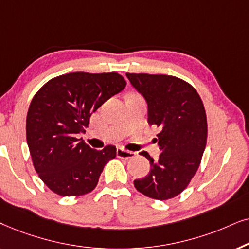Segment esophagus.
<instances>
[{"mask_svg":"<svg viewBox=\"0 0 249 249\" xmlns=\"http://www.w3.org/2000/svg\"><path fill=\"white\" fill-rule=\"evenodd\" d=\"M116 154H117V157L125 158V159L132 158V157H134V156H135V152L124 150V149H122V148H118L117 150H116Z\"/></svg>","mask_w":249,"mask_h":249,"instance_id":"obj_1","label":"esophagus"}]
</instances>
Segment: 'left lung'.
<instances>
[{
    "instance_id": "8db88e82",
    "label": "left lung",
    "mask_w": 249,
    "mask_h": 249,
    "mask_svg": "<svg viewBox=\"0 0 249 249\" xmlns=\"http://www.w3.org/2000/svg\"><path fill=\"white\" fill-rule=\"evenodd\" d=\"M126 77L147 102L148 123L160 128L155 139L160 155L155 160L141 152L150 161V172L134 180V187L152 199H171L196 174L206 147L203 101L189 83L174 76L127 72Z\"/></svg>"
}]
</instances>
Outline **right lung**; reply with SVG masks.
I'll return each mask as SVG.
<instances>
[{"mask_svg":"<svg viewBox=\"0 0 249 249\" xmlns=\"http://www.w3.org/2000/svg\"><path fill=\"white\" fill-rule=\"evenodd\" d=\"M126 82L117 72H69L43 85L29 106L26 135L36 173L53 192L82 196L97 187L116 147L95 150L78 133L90 117Z\"/></svg>","mask_w":249,"mask_h":249,"instance_id":"right-lung-1","label":"right lung"}]
</instances>
